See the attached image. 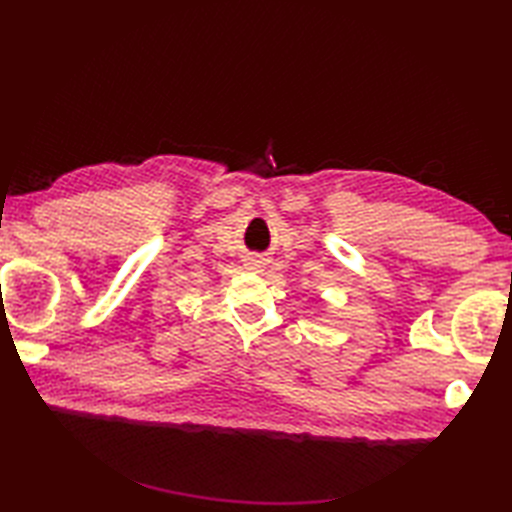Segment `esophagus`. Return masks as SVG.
Wrapping results in <instances>:
<instances>
[{
    "mask_svg": "<svg viewBox=\"0 0 512 512\" xmlns=\"http://www.w3.org/2000/svg\"><path fill=\"white\" fill-rule=\"evenodd\" d=\"M246 268H248V270H259V268H262V262H259V259H248Z\"/></svg>",
    "mask_w": 512,
    "mask_h": 512,
    "instance_id": "obj_1",
    "label": "esophagus"
}]
</instances>
